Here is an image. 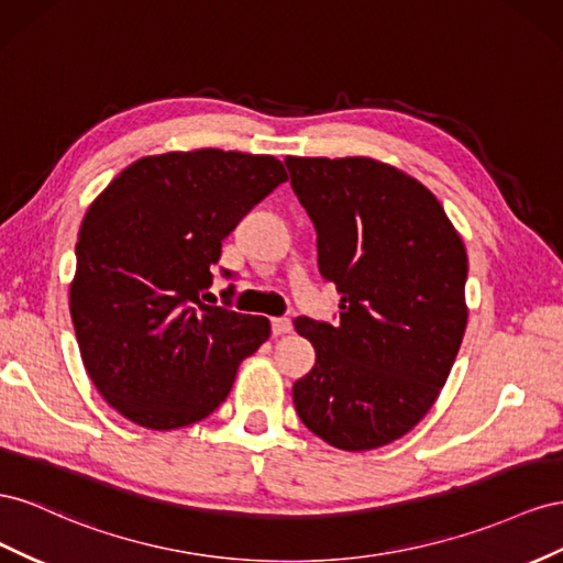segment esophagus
Segmentation results:
<instances>
[{
	"label": "esophagus",
	"instance_id": "obj_1",
	"mask_svg": "<svg viewBox=\"0 0 563 563\" xmlns=\"http://www.w3.org/2000/svg\"><path fill=\"white\" fill-rule=\"evenodd\" d=\"M271 330H273V336L290 334L292 332V320L290 318H273L271 320Z\"/></svg>",
	"mask_w": 563,
	"mask_h": 563
}]
</instances>
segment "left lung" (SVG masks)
I'll list each match as a JSON object with an SVG mask.
<instances>
[{
    "instance_id": "left-lung-1",
    "label": "left lung",
    "mask_w": 563,
    "mask_h": 563,
    "mask_svg": "<svg viewBox=\"0 0 563 563\" xmlns=\"http://www.w3.org/2000/svg\"><path fill=\"white\" fill-rule=\"evenodd\" d=\"M318 233L320 276L340 323L297 318L316 349L295 382L297 415L318 439L361 453L387 445L437 404L467 328V250L433 192L375 157L287 155Z\"/></svg>"
}]
</instances>
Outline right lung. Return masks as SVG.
Masks as SVG:
<instances>
[{"mask_svg":"<svg viewBox=\"0 0 563 563\" xmlns=\"http://www.w3.org/2000/svg\"><path fill=\"white\" fill-rule=\"evenodd\" d=\"M287 172L278 157L198 148L146 155L82 219L70 316L93 387L126 420L169 431L229 396L271 334L264 316L207 307L221 240Z\"/></svg>","mask_w":563,"mask_h":563,"instance_id":"add662e5","label":"right lung"}]
</instances>
